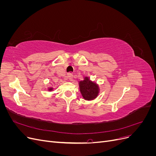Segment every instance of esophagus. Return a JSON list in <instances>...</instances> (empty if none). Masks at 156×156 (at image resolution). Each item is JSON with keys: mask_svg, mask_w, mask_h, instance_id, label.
<instances>
[{"mask_svg": "<svg viewBox=\"0 0 156 156\" xmlns=\"http://www.w3.org/2000/svg\"><path fill=\"white\" fill-rule=\"evenodd\" d=\"M68 78L69 79V80H72V79H73V74L72 73H68Z\"/></svg>", "mask_w": 156, "mask_h": 156, "instance_id": "1", "label": "esophagus"}]
</instances>
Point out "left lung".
I'll return each instance as SVG.
<instances>
[{
    "label": "left lung",
    "instance_id": "left-lung-1",
    "mask_svg": "<svg viewBox=\"0 0 156 156\" xmlns=\"http://www.w3.org/2000/svg\"><path fill=\"white\" fill-rule=\"evenodd\" d=\"M80 91L84 100H92L95 99L99 94V87L96 83L90 81L88 77H84V81H80Z\"/></svg>",
    "mask_w": 156,
    "mask_h": 156
}]
</instances>
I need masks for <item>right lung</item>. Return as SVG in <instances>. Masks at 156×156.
<instances>
[{
    "label": "right lung",
    "instance_id": "add662e5",
    "mask_svg": "<svg viewBox=\"0 0 156 156\" xmlns=\"http://www.w3.org/2000/svg\"><path fill=\"white\" fill-rule=\"evenodd\" d=\"M48 90H49V91H51V90H53V88H49Z\"/></svg>",
    "mask_w": 156,
    "mask_h": 156
}]
</instances>
